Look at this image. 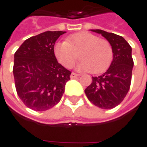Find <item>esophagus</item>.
<instances>
[{"instance_id": "esophagus-1", "label": "esophagus", "mask_w": 147, "mask_h": 147, "mask_svg": "<svg viewBox=\"0 0 147 147\" xmlns=\"http://www.w3.org/2000/svg\"><path fill=\"white\" fill-rule=\"evenodd\" d=\"M79 76V74H75V73H72L70 75L71 78H76L78 77Z\"/></svg>"}]
</instances>
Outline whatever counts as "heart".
<instances>
[{"label":"heart","mask_w":147,"mask_h":147,"mask_svg":"<svg viewBox=\"0 0 147 147\" xmlns=\"http://www.w3.org/2000/svg\"><path fill=\"white\" fill-rule=\"evenodd\" d=\"M54 53L59 63L68 69L74 65L78 57L81 59L78 69L92 74L106 70L113 59L110 43L88 32H78L69 36L66 42H57Z\"/></svg>","instance_id":"1"}]
</instances>
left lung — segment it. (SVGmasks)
Here are the masks:
<instances>
[{
  "mask_svg": "<svg viewBox=\"0 0 147 147\" xmlns=\"http://www.w3.org/2000/svg\"><path fill=\"white\" fill-rule=\"evenodd\" d=\"M92 31L101 34L110 43L114 55L110 68L100 76L92 77L85 93L96 106L110 110L120 104L129 91L133 68L132 47L121 36L100 29Z\"/></svg>",
  "mask_w": 147,
  "mask_h": 147,
  "instance_id": "obj_1",
  "label": "left lung"
}]
</instances>
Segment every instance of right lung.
Returning <instances> with one entry per match:
<instances>
[{"label": "right lung", "mask_w": 147, "mask_h": 147, "mask_svg": "<svg viewBox=\"0 0 147 147\" xmlns=\"http://www.w3.org/2000/svg\"><path fill=\"white\" fill-rule=\"evenodd\" d=\"M63 31H47L24 41L14 53L16 92L27 107L45 111L59 103L71 72L58 63L54 46Z\"/></svg>", "instance_id": "obj_1"}]
</instances>
